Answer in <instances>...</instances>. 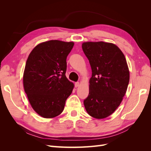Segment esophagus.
<instances>
[{"label":"esophagus","instance_id":"obj_1","mask_svg":"<svg viewBox=\"0 0 151 151\" xmlns=\"http://www.w3.org/2000/svg\"><path fill=\"white\" fill-rule=\"evenodd\" d=\"M80 86V83H79V82H77V83H75V87L76 88H77V87H79Z\"/></svg>","mask_w":151,"mask_h":151}]
</instances>
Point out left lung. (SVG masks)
I'll list each match as a JSON object with an SVG mask.
<instances>
[{"label":"left lung","instance_id":"8db88e82","mask_svg":"<svg viewBox=\"0 0 151 151\" xmlns=\"http://www.w3.org/2000/svg\"><path fill=\"white\" fill-rule=\"evenodd\" d=\"M92 77L84 100L86 111L97 119L111 115L119 106L129 85L130 73L124 55L116 45L103 42H84Z\"/></svg>","mask_w":151,"mask_h":151}]
</instances>
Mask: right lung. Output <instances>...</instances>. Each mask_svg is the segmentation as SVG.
<instances>
[{"mask_svg": "<svg viewBox=\"0 0 151 151\" xmlns=\"http://www.w3.org/2000/svg\"><path fill=\"white\" fill-rule=\"evenodd\" d=\"M74 42L50 40L38 44L27 59L23 86L32 108L43 118L63 111L74 84L65 76L66 59Z\"/></svg>", "mask_w": 151, "mask_h": 151, "instance_id": "right-lung-1", "label": "right lung"}]
</instances>
